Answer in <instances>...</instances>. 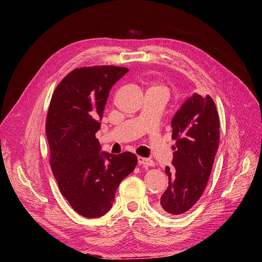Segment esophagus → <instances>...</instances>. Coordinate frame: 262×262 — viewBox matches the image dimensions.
I'll list each match as a JSON object with an SVG mask.
<instances>
[{
  "label": "esophagus",
  "mask_w": 262,
  "mask_h": 262,
  "mask_svg": "<svg viewBox=\"0 0 262 262\" xmlns=\"http://www.w3.org/2000/svg\"><path fill=\"white\" fill-rule=\"evenodd\" d=\"M138 163L140 164V166L142 164V166H150V167L155 164L153 160H150L148 158H144V157H140V156L138 157Z\"/></svg>",
  "instance_id": "1"
}]
</instances>
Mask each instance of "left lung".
<instances>
[{
  "label": "left lung",
  "instance_id": "8db88e82",
  "mask_svg": "<svg viewBox=\"0 0 262 262\" xmlns=\"http://www.w3.org/2000/svg\"><path fill=\"white\" fill-rule=\"evenodd\" d=\"M171 125L173 167L166 168L169 186L157 205L168 215H180L193 206L206 188L220 140V121L213 100L193 93L174 115Z\"/></svg>",
  "mask_w": 262,
  "mask_h": 262
}]
</instances>
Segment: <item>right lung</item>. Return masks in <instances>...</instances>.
Wrapping results in <instances>:
<instances>
[{
    "instance_id": "add662e5",
    "label": "right lung",
    "mask_w": 262,
    "mask_h": 262,
    "mask_svg": "<svg viewBox=\"0 0 262 262\" xmlns=\"http://www.w3.org/2000/svg\"><path fill=\"white\" fill-rule=\"evenodd\" d=\"M127 72L115 66L75 69L52 96L46 124L51 168L61 194L82 216L107 213L120 183L138 162L130 152H101L95 138L109 91Z\"/></svg>"
}]
</instances>
